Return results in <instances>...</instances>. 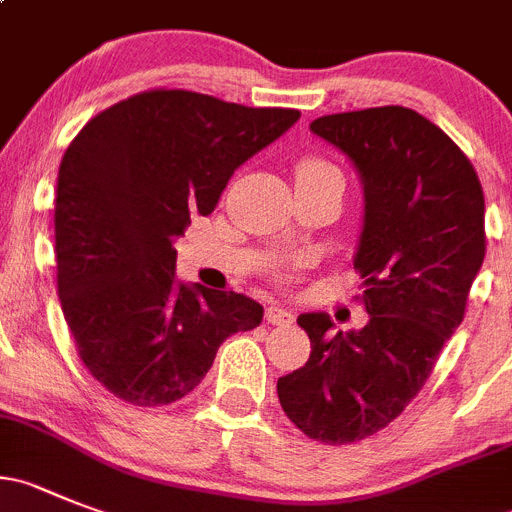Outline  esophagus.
Wrapping results in <instances>:
<instances>
[{"mask_svg":"<svg viewBox=\"0 0 512 512\" xmlns=\"http://www.w3.org/2000/svg\"><path fill=\"white\" fill-rule=\"evenodd\" d=\"M265 321L270 323V326H290V323H293V315H290V310L280 308V305H267Z\"/></svg>","mask_w":512,"mask_h":512,"instance_id":"34e87169","label":"esophagus"}]
</instances>
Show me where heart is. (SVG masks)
<instances>
[{"label": "heart", "mask_w": 512, "mask_h": 512, "mask_svg": "<svg viewBox=\"0 0 512 512\" xmlns=\"http://www.w3.org/2000/svg\"><path fill=\"white\" fill-rule=\"evenodd\" d=\"M315 171H336V169H333L328 161L315 159V156H308V159H303L298 166H295V174H315Z\"/></svg>", "instance_id": "b5f03b06"}]
</instances>
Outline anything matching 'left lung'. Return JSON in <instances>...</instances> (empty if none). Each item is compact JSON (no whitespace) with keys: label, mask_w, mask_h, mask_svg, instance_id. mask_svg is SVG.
<instances>
[{"label":"left lung","mask_w":512,"mask_h":512,"mask_svg":"<svg viewBox=\"0 0 512 512\" xmlns=\"http://www.w3.org/2000/svg\"><path fill=\"white\" fill-rule=\"evenodd\" d=\"M310 131L341 148L364 181L353 267L369 323L333 333L331 315H300L310 358L280 376L278 399L310 439L351 444L409 407L465 318L485 260V197L462 148L412 108L333 113Z\"/></svg>","instance_id":"left-lung-1"}]
</instances>
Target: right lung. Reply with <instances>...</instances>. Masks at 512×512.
I'll use <instances>...</instances> for the list:
<instances>
[{
    "label": "right lung",
    "mask_w": 512,
    "mask_h": 512,
    "mask_svg": "<svg viewBox=\"0 0 512 512\" xmlns=\"http://www.w3.org/2000/svg\"><path fill=\"white\" fill-rule=\"evenodd\" d=\"M295 108H250L154 88L90 118L60 161L57 293L75 351L100 386L133 407L197 389L217 348L262 321L232 290L176 280L174 242L212 214L229 176L283 136Z\"/></svg>",
    "instance_id": "1"
}]
</instances>
